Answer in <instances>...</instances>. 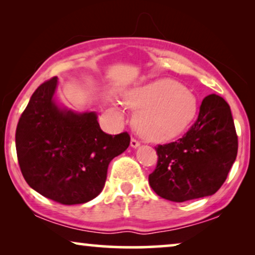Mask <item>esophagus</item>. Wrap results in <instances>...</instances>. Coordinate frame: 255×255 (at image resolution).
I'll use <instances>...</instances> for the list:
<instances>
[{
	"label": "esophagus",
	"instance_id": "esophagus-1",
	"mask_svg": "<svg viewBox=\"0 0 255 255\" xmlns=\"http://www.w3.org/2000/svg\"><path fill=\"white\" fill-rule=\"evenodd\" d=\"M130 145H131L132 148H137V147H139V146H140V142H139L138 140H135L134 138H132L131 141H130Z\"/></svg>",
	"mask_w": 255,
	"mask_h": 255
}]
</instances>
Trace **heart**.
Here are the masks:
<instances>
[{
	"instance_id": "b5f03b06",
	"label": "heart",
	"mask_w": 255,
	"mask_h": 255,
	"mask_svg": "<svg viewBox=\"0 0 255 255\" xmlns=\"http://www.w3.org/2000/svg\"><path fill=\"white\" fill-rule=\"evenodd\" d=\"M123 102L137 111L134 128L152 142H167L182 135L193 125L200 109L196 95L170 78H160L127 90Z\"/></svg>"
}]
</instances>
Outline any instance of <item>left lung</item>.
I'll return each mask as SVG.
<instances>
[{
    "instance_id": "left-lung-1",
    "label": "left lung",
    "mask_w": 255,
    "mask_h": 255,
    "mask_svg": "<svg viewBox=\"0 0 255 255\" xmlns=\"http://www.w3.org/2000/svg\"><path fill=\"white\" fill-rule=\"evenodd\" d=\"M155 149L158 163L148 182L160 197L184 202L214 195L225 182L238 152L230 106L216 94L207 96L189 131Z\"/></svg>"
}]
</instances>
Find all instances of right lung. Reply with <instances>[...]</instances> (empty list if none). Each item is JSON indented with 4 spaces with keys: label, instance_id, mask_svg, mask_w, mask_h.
<instances>
[{
    "label": "right lung",
    "instance_id": "right-lung-1",
    "mask_svg": "<svg viewBox=\"0 0 255 255\" xmlns=\"http://www.w3.org/2000/svg\"><path fill=\"white\" fill-rule=\"evenodd\" d=\"M58 78L36 89L16 128L18 163L27 184L58 203L92 201L102 191L108 166L130 145L128 132L101 130L95 111L75 113L55 102Z\"/></svg>",
    "mask_w": 255,
    "mask_h": 255
}]
</instances>
